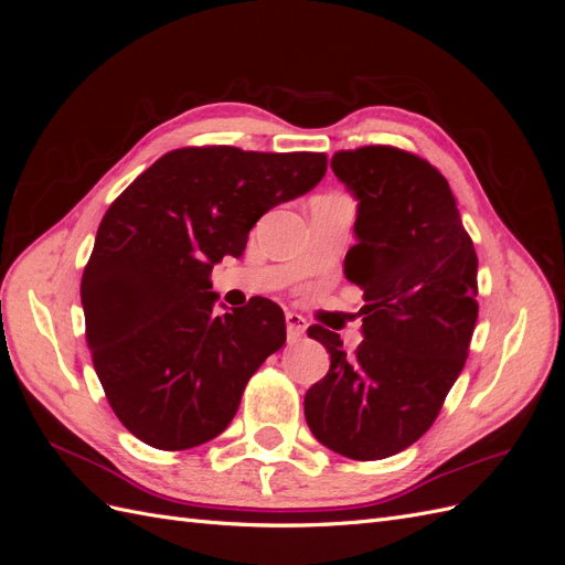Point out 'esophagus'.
I'll return each instance as SVG.
<instances>
[{
    "instance_id": "1",
    "label": "esophagus",
    "mask_w": 565,
    "mask_h": 565,
    "mask_svg": "<svg viewBox=\"0 0 565 565\" xmlns=\"http://www.w3.org/2000/svg\"><path fill=\"white\" fill-rule=\"evenodd\" d=\"M285 322H287V339L289 341H299L306 334V328H309V322H306L299 313H287Z\"/></svg>"
}]
</instances>
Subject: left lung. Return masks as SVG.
<instances>
[{"label": "left lung", "instance_id": "1", "mask_svg": "<svg viewBox=\"0 0 565 565\" xmlns=\"http://www.w3.org/2000/svg\"><path fill=\"white\" fill-rule=\"evenodd\" d=\"M337 179L358 200L347 278L363 289V344L311 324L330 370L303 398L311 434L349 459H384L419 440L467 363L478 318V259L450 185L393 146L339 150Z\"/></svg>", "mask_w": 565, "mask_h": 565}]
</instances>
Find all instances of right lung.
<instances>
[{"label":"right lung","mask_w":565,"mask_h":565,"mask_svg":"<svg viewBox=\"0 0 565 565\" xmlns=\"http://www.w3.org/2000/svg\"><path fill=\"white\" fill-rule=\"evenodd\" d=\"M324 172V152L179 148L110 204L79 295L94 370L136 438L188 450L231 424L252 374L285 344V316L264 297L214 313L212 268Z\"/></svg>","instance_id":"1"}]
</instances>
